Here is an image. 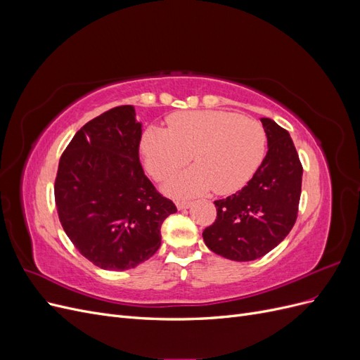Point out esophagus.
I'll list each match as a JSON object with an SVG mask.
<instances>
[{
  "label": "esophagus",
  "instance_id": "obj_1",
  "mask_svg": "<svg viewBox=\"0 0 360 360\" xmlns=\"http://www.w3.org/2000/svg\"><path fill=\"white\" fill-rule=\"evenodd\" d=\"M176 205H177L179 210H186V209H189V207L192 205V202H191V201H183V200H181V201H177Z\"/></svg>",
  "mask_w": 360,
  "mask_h": 360
}]
</instances>
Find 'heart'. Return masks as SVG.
<instances>
[{"label": "heart", "mask_w": 360, "mask_h": 360, "mask_svg": "<svg viewBox=\"0 0 360 360\" xmlns=\"http://www.w3.org/2000/svg\"><path fill=\"white\" fill-rule=\"evenodd\" d=\"M266 130L237 112L183 111L167 118V130L151 126L141 136L139 155L155 180H165L191 156L195 165L171 177L163 191L195 197L214 188L236 192L252 179L266 155Z\"/></svg>", "instance_id": "heart-1"}]
</instances>
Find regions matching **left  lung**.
Instances as JSON below:
<instances>
[{"mask_svg": "<svg viewBox=\"0 0 360 360\" xmlns=\"http://www.w3.org/2000/svg\"><path fill=\"white\" fill-rule=\"evenodd\" d=\"M267 155L255 174L234 195L214 201L216 221L202 231L214 254L252 261L276 248L296 222L302 191V163L292 139L270 118H259Z\"/></svg>", "mask_w": 360, "mask_h": 360, "instance_id": "8db88e82", "label": "left lung"}]
</instances>
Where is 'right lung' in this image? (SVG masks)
Returning <instances> with one entry per match:
<instances>
[{
  "instance_id": "add662e5",
  "label": "right lung",
  "mask_w": 360,
  "mask_h": 360,
  "mask_svg": "<svg viewBox=\"0 0 360 360\" xmlns=\"http://www.w3.org/2000/svg\"><path fill=\"white\" fill-rule=\"evenodd\" d=\"M141 134L135 108L115 106L84 124L58 163L53 191L63 230L105 270L134 269L153 257L162 222L177 212L146 177Z\"/></svg>"
}]
</instances>
